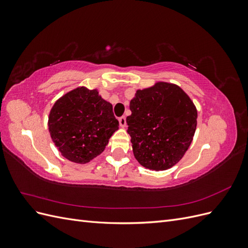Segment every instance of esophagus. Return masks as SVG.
Wrapping results in <instances>:
<instances>
[{
    "label": "esophagus",
    "mask_w": 248,
    "mask_h": 248,
    "mask_svg": "<svg viewBox=\"0 0 248 248\" xmlns=\"http://www.w3.org/2000/svg\"><path fill=\"white\" fill-rule=\"evenodd\" d=\"M119 123H120V126H121L122 128H125V127H126V118L125 117H120L119 118Z\"/></svg>",
    "instance_id": "esophagus-1"
}]
</instances>
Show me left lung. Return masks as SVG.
Returning <instances> with one entry per match:
<instances>
[{"mask_svg": "<svg viewBox=\"0 0 248 248\" xmlns=\"http://www.w3.org/2000/svg\"><path fill=\"white\" fill-rule=\"evenodd\" d=\"M126 118L132 152L140 166L166 170L182 159L197 129L198 110L179 86L157 81L137 90Z\"/></svg>", "mask_w": 248, "mask_h": 248, "instance_id": "left-lung-1", "label": "left lung"}]
</instances>
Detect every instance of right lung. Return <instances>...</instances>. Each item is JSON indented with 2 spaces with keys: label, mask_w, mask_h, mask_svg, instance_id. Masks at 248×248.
<instances>
[{
  "label": "right lung",
  "mask_w": 248,
  "mask_h": 248,
  "mask_svg": "<svg viewBox=\"0 0 248 248\" xmlns=\"http://www.w3.org/2000/svg\"><path fill=\"white\" fill-rule=\"evenodd\" d=\"M48 131L64 158L85 164L100 155L119 122L111 103L97 89L80 86L55 102L48 115Z\"/></svg>",
  "instance_id": "1"
}]
</instances>
